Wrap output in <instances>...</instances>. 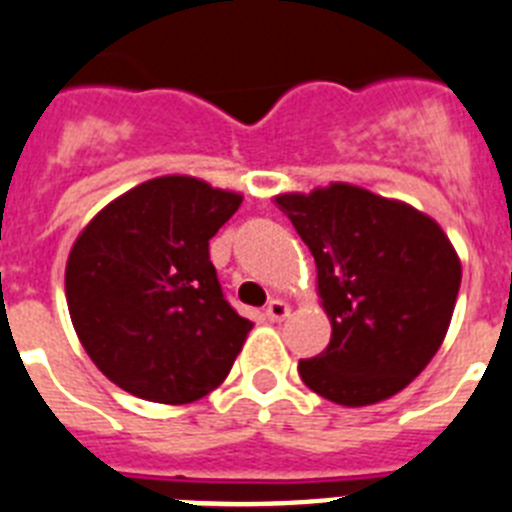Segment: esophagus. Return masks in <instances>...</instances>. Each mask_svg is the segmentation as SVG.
<instances>
[{
    "instance_id": "obj_1",
    "label": "esophagus",
    "mask_w": 512,
    "mask_h": 512,
    "mask_svg": "<svg viewBox=\"0 0 512 512\" xmlns=\"http://www.w3.org/2000/svg\"><path fill=\"white\" fill-rule=\"evenodd\" d=\"M287 316H290V306L282 298H272V301L266 303V319L269 322H282Z\"/></svg>"
}]
</instances>
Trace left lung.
I'll list each match as a JSON object with an SVG mask.
<instances>
[{
    "label": "left lung",
    "instance_id": "1",
    "mask_svg": "<svg viewBox=\"0 0 512 512\" xmlns=\"http://www.w3.org/2000/svg\"><path fill=\"white\" fill-rule=\"evenodd\" d=\"M316 261L332 324L327 350L298 363L308 390L345 408L405 390L429 366L453 319L460 259L429 214L350 183L280 193Z\"/></svg>",
    "mask_w": 512,
    "mask_h": 512
}]
</instances>
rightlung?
<instances>
[{
    "instance_id": "add662e5",
    "label": "right lung",
    "mask_w": 512,
    "mask_h": 512,
    "mask_svg": "<svg viewBox=\"0 0 512 512\" xmlns=\"http://www.w3.org/2000/svg\"><path fill=\"white\" fill-rule=\"evenodd\" d=\"M243 204L190 175L146 180L75 238L67 311L96 369L135 398L185 405L217 390L253 322L225 301L209 240Z\"/></svg>"
}]
</instances>
